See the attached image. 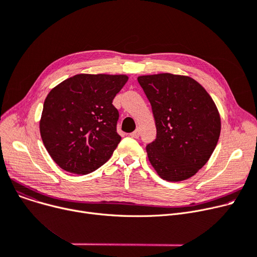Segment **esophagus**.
<instances>
[{"mask_svg": "<svg viewBox=\"0 0 257 257\" xmlns=\"http://www.w3.org/2000/svg\"><path fill=\"white\" fill-rule=\"evenodd\" d=\"M140 134H141L140 129H137L136 131H133L132 133H130V137H131L132 139H139V138H140Z\"/></svg>", "mask_w": 257, "mask_h": 257, "instance_id": "1", "label": "esophagus"}]
</instances>
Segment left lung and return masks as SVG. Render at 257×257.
Segmentation results:
<instances>
[{
	"instance_id": "left-lung-1",
	"label": "left lung",
	"mask_w": 257,
	"mask_h": 257,
	"mask_svg": "<svg viewBox=\"0 0 257 257\" xmlns=\"http://www.w3.org/2000/svg\"><path fill=\"white\" fill-rule=\"evenodd\" d=\"M149 100L156 139L148 144V157L168 181L190 178L203 167L221 132V119L212 99L196 80L173 74L138 78Z\"/></svg>"
}]
</instances>
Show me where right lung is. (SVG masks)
I'll use <instances>...</instances> for the list:
<instances>
[{
    "label": "right lung",
    "mask_w": 257,
    "mask_h": 257,
    "mask_svg": "<svg viewBox=\"0 0 257 257\" xmlns=\"http://www.w3.org/2000/svg\"><path fill=\"white\" fill-rule=\"evenodd\" d=\"M125 75L80 74L47 96L39 129L47 151L64 171L85 175L109 159L120 142L112 105Z\"/></svg>",
    "instance_id": "right-lung-1"
}]
</instances>
